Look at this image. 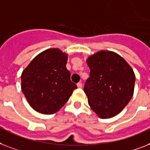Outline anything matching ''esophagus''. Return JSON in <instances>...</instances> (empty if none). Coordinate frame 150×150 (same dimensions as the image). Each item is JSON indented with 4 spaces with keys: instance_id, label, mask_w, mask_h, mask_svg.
Here are the masks:
<instances>
[{
    "instance_id": "obj_1",
    "label": "esophagus",
    "mask_w": 150,
    "mask_h": 150,
    "mask_svg": "<svg viewBox=\"0 0 150 150\" xmlns=\"http://www.w3.org/2000/svg\"><path fill=\"white\" fill-rule=\"evenodd\" d=\"M76 86H77L78 88H82V86H83L82 83H78L76 84Z\"/></svg>"
}]
</instances>
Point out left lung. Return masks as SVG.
<instances>
[{
  "mask_svg": "<svg viewBox=\"0 0 150 150\" xmlns=\"http://www.w3.org/2000/svg\"><path fill=\"white\" fill-rule=\"evenodd\" d=\"M90 77L83 90L91 109L102 119L111 118L121 112L133 97L135 74L119 54L101 50L86 60Z\"/></svg>",
  "mask_w": 150,
  "mask_h": 150,
  "instance_id": "8db88e82",
  "label": "left lung"
}]
</instances>
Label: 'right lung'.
I'll list each match as a JSON object with an SVG mask.
<instances>
[{"mask_svg": "<svg viewBox=\"0 0 150 150\" xmlns=\"http://www.w3.org/2000/svg\"><path fill=\"white\" fill-rule=\"evenodd\" d=\"M67 55L48 49L33 58L21 74V90L37 112L53 114L68 101L76 85L67 69Z\"/></svg>", "mask_w": 150, "mask_h": 150, "instance_id": "add662e5", "label": "right lung"}]
</instances>
